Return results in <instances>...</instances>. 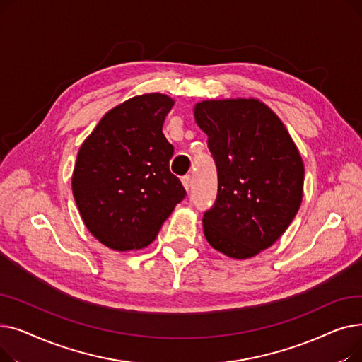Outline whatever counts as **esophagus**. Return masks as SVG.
Here are the masks:
<instances>
[{
    "mask_svg": "<svg viewBox=\"0 0 362 362\" xmlns=\"http://www.w3.org/2000/svg\"><path fill=\"white\" fill-rule=\"evenodd\" d=\"M182 185H183V187H185V191L189 192V189L192 187V179H191V176L182 177Z\"/></svg>",
    "mask_w": 362,
    "mask_h": 362,
    "instance_id": "1",
    "label": "esophagus"
}]
</instances>
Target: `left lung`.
I'll use <instances>...</instances> for the list:
<instances>
[{"label":"left lung","instance_id":"left-lung-1","mask_svg":"<svg viewBox=\"0 0 362 362\" xmlns=\"http://www.w3.org/2000/svg\"><path fill=\"white\" fill-rule=\"evenodd\" d=\"M217 164L218 194L204 235L226 257L258 255L288 230L303 197L305 168L288 129L257 98L205 100L194 107Z\"/></svg>","mask_w":362,"mask_h":362}]
</instances>
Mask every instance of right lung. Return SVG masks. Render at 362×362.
I'll return each instance as SVG.
<instances>
[{
	"instance_id": "add662e5",
	"label": "right lung",
	"mask_w": 362,
	"mask_h": 362,
	"mask_svg": "<svg viewBox=\"0 0 362 362\" xmlns=\"http://www.w3.org/2000/svg\"><path fill=\"white\" fill-rule=\"evenodd\" d=\"M175 100L149 92L107 111L79 148L71 191L89 233L112 251H138L154 240L183 199L170 173L173 145L163 123Z\"/></svg>"
}]
</instances>
